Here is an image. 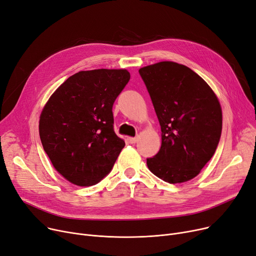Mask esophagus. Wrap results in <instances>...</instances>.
Returning a JSON list of instances; mask_svg holds the SVG:
<instances>
[{
  "instance_id": "34e87169",
  "label": "esophagus",
  "mask_w": 256,
  "mask_h": 256,
  "mask_svg": "<svg viewBox=\"0 0 256 256\" xmlns=\"http://www.w3.org/2000/svg\"><path fill=\"white\" fill-rule=\"evenodd\" d=\"M128 142H130V144H134V143H136V142L138 141V138H137V137H135V138L130 137V138H128Z\"/></svg>"
}]
</instances>
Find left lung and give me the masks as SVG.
<instances>
[{
	"instance_id": "8db88e82",
	"label": "left lung",
	"mask_w": 256,
	"mask_h": 256,
	"mask_svg": "<svg viewBox=\"0 0 256 256\" xmlns=\"http://www.w3.org/2000/svg\"><path fill=\"white\" fill-rule=\"evenodd\" d=\"M162 130L158 152L148 169L169 184L197 176L216 152L222 130L219 100L189 67L162 61L139 70Z\"/></svg>"
}]
</instances>
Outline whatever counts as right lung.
Returning a JSON list of instances; mask_svg holds the SVG:
<instances>
[{
	"mask_svg": "<svg viewBox=\"0 0 256 256\" xmlns=\"http://www.w3.org/2000/svg\"><path fill=\"white\" fill-rule=\"evenodd\" d=\"M130 78L126 70L78 72L44 104L40 140L54 168L70 182L93 186L113 168L126 143L114 132L112 108Z\"/></svg>",
	"mask_w": 256,
	"mask_h": 256,
	"instance_id": "add662e5",
	"label": "right lung"
}]
</instances>
